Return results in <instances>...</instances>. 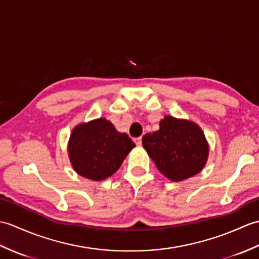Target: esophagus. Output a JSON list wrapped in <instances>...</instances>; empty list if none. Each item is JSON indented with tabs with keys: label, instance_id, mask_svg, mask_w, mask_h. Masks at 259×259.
Segmentation results:
<instances>
[{
	"label": "esophagus",
	"instance_id": "obj_1",
	"mask_svg": "<svg viewBox=\"0 0 259 259\" xmlns=\"http://www.w3.org/2000/svg\"><path fill=\"white\" fill-rule=\"evenodd\" d=\"M134 141L136 142L137 146H141V137H138V138H135Z\"/></svg>",
	"mask_w": 259,
	"mask_h": 259
}]
</instances>
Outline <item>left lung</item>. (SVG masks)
<instances>
[{
  "instance_id": "left-lung-1",
  "label": "left lung",
  "mask_w": 259,
  "mask_h": 259,
  "mask_svg": "<svg viewBox=\"0 0 259 259\" xmlns=\"http://www.w3.org/2000/svg\"><path fill=\"white\" fill-rule=\"evenodd\" d=\"M158 131L142 137V145L159 171L172 181L200 172L208 158L205 135L196 123L164 117Z\"/></svg>"
}]
</instances>
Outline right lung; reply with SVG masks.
I'll list each match as a JSON object with an SVG mask.
<instances>
[{"instance_id": "1", "label": "right lung", "mask_w": 259, "mask_h": 259, "mask_svg": "<svg viewBox=\"0 0 259 259\" xmlns=\"http://www.w3.org/2000/svg\"><path fill=\"white\" fill-rule=\"evenodd\" d=\"M134 147L128 135L118 133L110 121L100 118L75 126L69 141V157L82 177L99 181L117 171Z\"/></svg>"}]
</instances>
